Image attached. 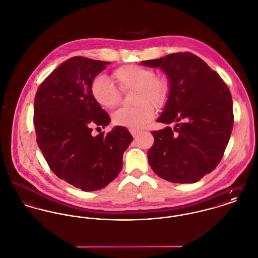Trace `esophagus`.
<instances>
[{
    "label": "esophagus",
    "mask_w": 258,
    "mask_h": 258,
    "mask_svg": "<svg viewBox=\"0 0 258 258\" xmlns=\"http://www.w3.org/2000/svg\"><path fill=\"white\" fill-rule=\"evenodd\" d=\"M131 134H132L133 137L136 139V138L139 137V135L141 134V132H140V131H137V130H131Z\"/></svg>",
    "instance_id": "esophagus-1"
}]
</instances>
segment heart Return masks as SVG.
I'll use <instances>...</instances> for the list:
<instances>
[{"instance_id": "heart-1", "label": "heart", "mask_w": 258, "mask_h": 258, "mask_svg": "<svg viewBox=\"0 0 258 258\" xmlns=\"http://www.w3.org/2000/svg\"><path fill=\"white\" fill-rule=\"evenodd\" d=\"M113 76L121 90L136 89L134 101L139 104L131 108H120L113 115L116 125L140 130L154 116V109L165 105L170 91L166 78L155 76L152 69L124 65L115 69ZM91 95L104 109H113L119 101V93L114 83L105 75L96 76L91 84Z\"/></svg>"}]
</instances>
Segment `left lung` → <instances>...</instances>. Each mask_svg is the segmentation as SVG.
<instances>
[{
  "label": "left lung",
  "instance_id": "1",
  "mask_svg": "<svg viewBox=\"0 0 258 258\" xmlns=\"http://www.w3.org/2000/svg\"><path fill=\"white\" fill-rule=\"evenodd\" d=\"M160 68L170 85L164 109L156 121L174 123L152 132L147 152L152 170L172 183H195L213 171L224 155L232 125V99L217 72L190 53H173L142 61Z\"/></svg>",
  "mask_w": 258,
  "mask_h": 258
}]
</instances>
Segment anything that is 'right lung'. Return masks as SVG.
<instances>
[{
	"instance_id": "add662e5",
	"label": "right lung",
	"mask_w": 258,
	"mask_h": 258,
	"mask_svg": "<svg viewBox=\"0 0 258 258\" xmlns=\"http://www.w3.org/2000/svg\"><path fill=\"white\" fill-rule=\"evenodd\" d=\"M111 62L74 56L40 84L34 98L36 142L50 169L60 179L91 192L116 178L122 155L134 138L116 125L92 136V126H107L110 115L91 95L93 79Z\"/></svg>"
}]
</instances>
